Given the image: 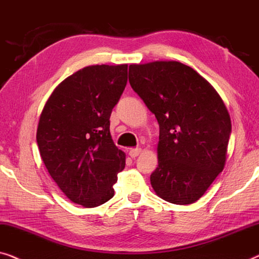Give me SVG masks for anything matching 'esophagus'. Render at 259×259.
I'll return each mask as SVG.
<instances>
[{
    "mask_svg": "<svg viewBox=\"0 0 259 259\" xmlns=\"http://www.w3.org/2000/svg\"><path fill=\"white\" fill-rule=\"evenodd\" d=\"M141 151H142L141 148H133V149H130V150H129V156L131 158H135L141 154Z\"/></svg>",
    "mask_w": 259,
    "mask_h": 259,
    "instance_id": "1",
    "label": "esophagus"
}]
</instances>
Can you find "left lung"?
<instances>
[{
  "mask_svg": "<svg viewBox=\"0 0 259 259\" xmlns=\"http://www.w3.org/2000/svg\"><path fill=\"white\" fill-rule=\"evenodd\" d=\"M129 82L159 124L152 188L166 202L191 204L224 169L231 119L212 85L176 61L131 64Z\"/></svg>",
  "mask_w": 259,
  "mask_h": 259,
  "instance_id": "left-lung-1",
  "label": "left lung"
}]
</instances>
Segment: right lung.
<instances>
[{
	"instance_id": "obj_1",
	"label": "right lung",
	"mask_w": 259,
	"mask_h": 259,
	"mask_svg": "<svg viewBox=\"0 0 259 259\" xmlns=\"http://www.w3.org/2000/svg\"><path fill=\"white\" fill-rule=\"evenodd\" d=\"M128 65H90L56 87L39 116L36 141L48 172L71 202L95 207L112 198L125 154L110 135V115Z\"/></svg>"
}]
</instances>
